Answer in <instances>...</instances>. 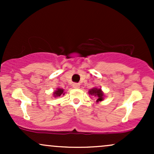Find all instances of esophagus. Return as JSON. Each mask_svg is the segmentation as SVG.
<instances>
[{
    "mask_svg": "<svg viewBox=\"0 0 154 154\" xmlns=\"http://www.w3.org/2000/svg\"><path fill=\"white\" fill-rule=\"evenodd\" d=\"M72 87H73V88H75V89H78V88H79V85L77 84V83H74L72 85Z\"/></svg>",
    "mask_w": 154,
    "mask_h": 154,
    "instance_id": "34e87169",
    "label": "esophagus"
}]
</instances>
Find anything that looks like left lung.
Masks as SVG:
<instances>
[{
  "mask_svg": "<svg viewBox=\"0 0 154 154\" xmlns=\"http://www.w3.org/2000/svg\"><path fill=\"white\" fill-rule=\"evenodd\" d=\"M88 94L91 96L95 97V99H96V103L103 101L104 97H105V95H104V93L101 90V88H93L92 89H90L88 91Z\"/></svg>",
  "mask_w": 154,
  "mask_h": 154,
  "instance_id": "obj_1",
  "label": "left lung"
}]
</instances>
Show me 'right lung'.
I'll return each mask as SVG.
<instances>
[{"mask_svg": "<svg viewBox=\"0 0 154 154\" xmlns=\"http://www.w3.org/2000/svg\"><path fill=\"white\" fill-rule=\"evenodd\" d=\"M65 93H64V90H63V88H57L56 91H54V93H53V97L57 98V97L61 96V95H65Z\"/></svg>", "mask_w": 154, "mask_h": 154, "instance_id": "1", "label": "right lung"}]
</instances>
